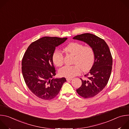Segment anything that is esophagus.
Listing matches in <instances>:
<instances>
[{
	"mask_svg": "<svg viewBox=\"0 0 129 129\" xmlns=\"http://www.w3.org/2000/svg\"><path fill=\"white\" fill-rule=\"evenodd\" d=\"M72 80V79H71V78H67V79H66L67 81H71Z\"/></svg>",
	"mask_w": 129,
	"mask_h": 129,
	"instance_id": "1",
	"label": "esophagus"
}]
</instances>
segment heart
Returning <instances> with one entry per match:
<instances>
[{
	"mask_svg": "<svg viewBox=\"0 0 129 129\" xmlns=\"http://www.w3.org/2000/svg\"><path fill=\"white\" fill-rule=\"evenodd\" d=\"M64 50L74 56L72 66H64L59 70L61 76L72 78L80 74L81 69L87 71L92 67L95 62V52L90 46H84L78 42H72L67 45ZM63 55L58 50H55L52 54V60L57 66L63 63Z\"/></svg>",
	"mask_w": 129,
	"mask_h": 129,
	"instance_id": "b5f03b06",
	"label": "heart"
}]
</instances>
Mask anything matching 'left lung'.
Segmentation results:
<instances>
[{
	"label": "left lung",
	"mask_w": 129,
	"mask_h": 129,
	"mask_svg": "<svg viewBox=\"0 0 129 129\" xmlns=\"http://www.w3.org/2000/svg\"><path fill=\"white\" fill-rule=\"evenodd\" d=\"M73 39L84 41L92 47L95 52V62L85 77L82 85L77 89L79 95L85 98H93L105 87L111 75L112 57L106 42L99 37L90 33L76 36Z\"/></svg>",
	"instance_id": "8db88e82"
}]
</instances>
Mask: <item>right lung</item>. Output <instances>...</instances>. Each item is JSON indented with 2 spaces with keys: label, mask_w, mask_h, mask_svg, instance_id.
<instances>
[{
  "label": "right lung",
  "mask_w": 129,
  "mask_h": 129,
  "mask_svg": "<svg viewBox=\"0 0 129 129\" xmlns=\"http://www.w3.org/2000/svg\"><path fill=\"white\" fill-rule=\"evenodd\" d=\"M67 39L44 37L31 43L24 54L22 72L24 81L31 92L40 99H53L66 82L65 78L52 79L56 75L52 54L56 47Z\"/></svg>",
  "instance_id": "add662e5"
}]
</instances>
